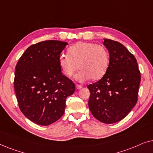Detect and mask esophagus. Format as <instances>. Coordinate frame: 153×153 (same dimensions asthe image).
<instances>
[{
	"instance_id": "esophagus-1",
	"label": "esophagus",
	"mask_w": 153,
	"mask_h": 153,
	"mask_svg": "<svg viewBox=\"0 0 153 153\" xmlns=\"http://www.w3.org/2000/svg\"><path fill=\"white\" fill-rule=\"evenodd\" d=\"M75 87H76V88L77 90L81 89V88H82V86H81V85H78V84H76V85H75Z\"/></svg>"
}]
</instances>
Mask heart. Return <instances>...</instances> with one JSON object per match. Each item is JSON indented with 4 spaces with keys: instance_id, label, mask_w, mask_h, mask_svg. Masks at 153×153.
Wrapping results in <instances>:
<instances>
[{
    "instance_id": "1",
    "label": "heart",
    "mask_w": 153,
    "mask_h": 153,
    "mask_svg": "<svg viewBox=\"0 0 153 153\" xmlns=\"http://www.w3.org/2000/svg\"><path fill=\"white\" fill-rule=\"evenodd\" d=\"M60 70L66 76H71L79 68L75 79L80 82L99 80L104 76L109 65V54L102 45L79 42L68 49V55L58 58Z\"/></svg>"
}]
</instances>
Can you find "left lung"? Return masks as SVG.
I'll use <instances>...</instances> for the list:
<instances>
[{"label": "left lung", "mask_w": 153, "mask_h": 153, "mask_svg": "<svg viewBox=\"0 0 153 153\" xmlns=\"http://www.w3.org/2000/svg\"><path fill=\"white\" fill-rule=\"evenodd\" d=\"M104 40L109 65L100 81L87 86L91 92L88 106L96 119L111 124L126 117L137 104L141 74L137 59L125 46Z\"/></svg>", "instance_id": "obj_1"}]
</instances>
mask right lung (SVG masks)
Here are the masks:
<instances>
[{"label":"right lung","instance_id":"obj_1","mask_svg":"<svg viewBox=\"0 0 153 153\" xmlns=\"http://www.w3.org/2000/svg\"><path fill=\"white\" fill-rule=\"evenodd\" d=\"M68 45L58 40L35 44L16 65L14 91L20 110L37 125L46 126L61 118L66 98L75 91L74 83L62 74L58 64Z\"/></svg>","mask_w":153,"mask_h":153}]
</instances>
